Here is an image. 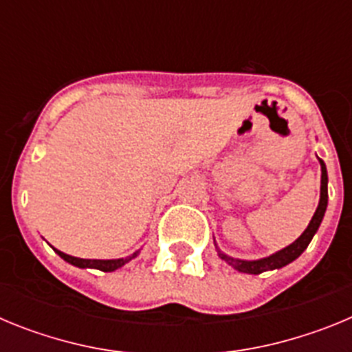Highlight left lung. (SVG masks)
Returning <instances> with one entry per match:
<instances>
[{
    "mask_svg": "<svg viewBox=\"0 0 352 352\" xmlns=\"http://www.w3.org/2000/svg\"><path fill=\"white\" fill-rule=\"evenodd\" d=\"M319 164H321V199H319V206H317L316 213H314L312 220H310V223L303 231V234H301L294 243L282 248V250L275 252V254H272V256L263 257V259H257V261L234 259V257L231 256H226V254L220 252L219 247H217L220 259L226 261L229 266L238 270L239 273H248V275H259V273L263 272H272V270L284 268V266H287L289 263L298 259V257L307 250L310 241H312L314 234H316L319 226H321L322 217H324L326 213V208H328V170H326L324 162H322L321 158H319Z\"/></svg>",
    "mask_w": 352,
    "mask_h": 352,
    "instance_id": "left-lung-1",
    "label": "left lung"
}]
</instances>
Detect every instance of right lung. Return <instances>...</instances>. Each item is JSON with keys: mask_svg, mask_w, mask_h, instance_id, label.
<instances>
[{"mask_svg": "<svg viewBox=\"0 0 352 352\" xmlns=\"http://www.w3.org/2000/svg\"><path fill=\"white\" fill-rule=\"evenodd\" d=\"M54 252L61 257V259L74 264V266H77V268H93V270H100V272H114V270L125 266L129 261H132L133 257H138L139 254L138 250V252H133L132 256L121 257V259H80V257H74V256H68V254H63V252H60L58 248H54Z\"/></svg>", "mask_w": 352, "mask_h": 352, "instance_id": "1", "label": "right lung"}]
</instances>
